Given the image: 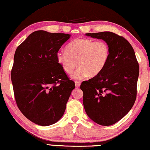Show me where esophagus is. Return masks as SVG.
<instances>
[{"instance_id":"obj_1","label":"esophagus","mask_w":150,"mask_h":150,"mask_svg":"<svg viewBox=\"0 0 150 150\" xmlns=\"http://www.w3.org/2000/svg\"><path fill=\"white\" fill-rule=\"evenodd\" d=\"M75 87H76V88H79V87L80 86V85H81V82L75 81Z\"/></svg>"}]
</instances>
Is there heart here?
<instances>
[{"label": "heart", "instance_id": "heart-1", "mask_svg": "<svg viewBox=\"0 0 150 150\" xmlns=\"http://www.w3.org/2000/svg\"><path fill=\"white\" fill-rule=\"evenodd\" d=\"M110 57L108 44L104 40L95 41L89 38H77L69 43L67 50L57 53V60L63 71L71 74L77 65L73 78L81 80L93 77L104 70Z\"/></svg>", "mask_w": 150, "mask_h": 150}]
</instances>
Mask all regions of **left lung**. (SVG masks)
Wrapping results in <instances>:
<instances>
[{"mask_svg": "<svg viewBox=\"0 0 150 150\" xmlns=\"http://www.w3.org/2000/svg\"><path fill=\"white\" fill-rule=\"evenodd\" d=\"M108 44L110 57L99 75L80 86L86 112L93 121L109 126L123 118L135 103L139 67L131 44L115 33H88Z\"/></svg>", "mask_w": 150, "mask_h": 150, "instance_id": "obj_1", "label": "left lung"}]
</instances>
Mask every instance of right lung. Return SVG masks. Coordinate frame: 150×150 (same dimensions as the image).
<instances>
[{
	"label": "right lung",
	"mask_w": 150,
	"mask_h": 150,
	"mask_svg": "<svg viewBox=\"0 0 150 150\" xmlns=\"http://www.w3.org/2000/svg\"><path fill=\"white\" fill-rule=\"evenodd\" d=\"M71 35L39 30L17 47L11 70L15 101L25 117L41 126L61 119L75 83L58 63L57 53Z\"/></svg>",
	"instance_id": "obj_1"
}]
</instances>
